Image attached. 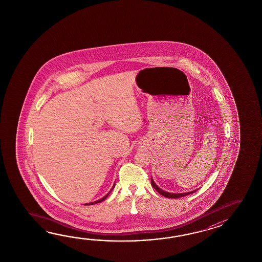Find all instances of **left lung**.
Masks as SVG:
<instances>
[{
	"mask_svg": "<svg viewBox=\"0 0 262 262\" xmlns=\"http://www.w3.org/2000/svg\"><path fill=\"white\" fill-rule=\"evenodd\" d=\"M150 183H151V185H152V187L155 188V189L160 194V195H163V196H166V198H169V199H179V198H182V196H184V195H189V194H192V193H195L196 190H194V191H191V192H188V193H181V194H173V193H168V192H166V191H164V190H162L161 188H159L156 184H155V182H154V180L151 178V181H150Z\"/></svg>",
	"mask_w": 262,
	"mask_h": 262,
	"instance_id": "1",
	"label": "left lung"
}]
</instances>
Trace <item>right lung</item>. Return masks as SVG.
<instances>
[{"label": "right lung", "instance_id": "1", "mask_svg": "<svg viewBox=\"0 0 262 262\" xmlns=\"http://www.w3.org/2000/svg\"><path fill=\"white\" fill-rule=\"evenodd\" d=\"M115 185V184H114ZM114 185H113V187H114ZM113 187H112V189H113ZM112 191V190H111ZM110 195V193L108 194H106L104 198H102L101 200H99V201H95V202H91V203H88V204H85V205H93V204H95V203H99V202H102L103 201H105L106 200V198H107V195Z\"/></svg>", "mask_w": 262, "mask_h": 262}]
</instances>
